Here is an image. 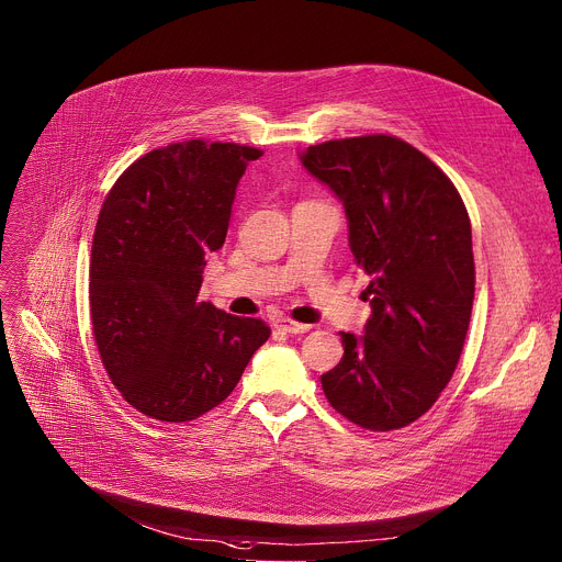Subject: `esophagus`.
<instances>
[{
    "mask_svg": "<svg viewBox=\"0 0 562 562\" xmlns=\"http://www.w3.org/2000/svg\"><path fill=\"white\" fill-rule=\"evenodd\" d=\"M276 327H278L280 331H284V334H305V331L312 329V325L295 323V321H291V318H280V321L276 323Z\"/></svg>",
    "mask_w": 562,
    "mask_h": 562,
    "instance_id": "1",
    "label": "esophagus"
}]
</instances>
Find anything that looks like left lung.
<instances>
[{
	"mask_svg": "<svg viewBox=\"0 0 562 562\" xmlns=\"http://www.w3.org/2000/svg\"><path fill=\"white\" fill-rule=\"evenodd\" d=\"M303 167L346 207L355 265L370 276L363 334L321 384L350 423L391 431L434 406L459 363L474 301L468 210L452 180L393 135L329 139Z\"/></svg>",
	"mask_w": 562,
	"mask_h": 562,
	"instance_id": "obj_1",
	"label": "left lung"
}]
</instances>
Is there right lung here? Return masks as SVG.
Segmentation results:
<instances>
[{"mask_svg": "<svg viewBox=\"0 0 562 562\" xmlns=\"http://www.w3.org/2000/svg\"><path fill=\"white\" fill-rule=\"evenodd\" d=\"M259 148L190 139L133 162L101 207L90 318L108 378L139 414L194 420L226 400L271 327L199 303L205 255L226 241Z\"/></svg>", "mask_w": 562, "mask_h": 562, "instance_id": "add662e5", "label": "right lung"}]
</instances>
